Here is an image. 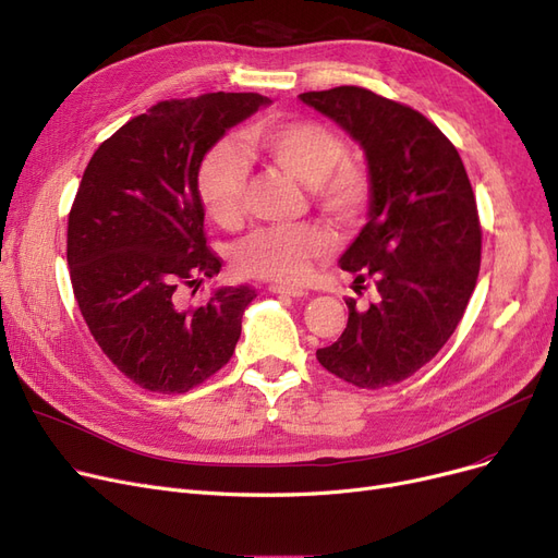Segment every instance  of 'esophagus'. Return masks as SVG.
<instances>
[{
    "mask_svg": "<svg viewBox=\"0 0 558 558\" xmlns=\"http://www.w3.org/2000/svg\"><path fill=\"white\" fill-rule=\"evenodd\" d=\"M268 292L274 294H282V296H292V299H301L305 296V292L301 290V287H290V284H268Z\"/></svg>",
    "mask_w": 558,
    "mask_h": 558,
    "instance_id": "esophagus-1",
    "label": "esophagus"
}]
</instances>
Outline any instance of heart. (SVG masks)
Returning <instances> with one entry per match:
<instances>
[{
    "mask_svg": "<svg viewBox=\"0 0 558 558\" xmlns=\"http://www.w3.org/2000/svg\"><path fill=\"white\" fill-rule=\"evenodd\" d=\"M245 149L264 156L307 183V195L322 214L340 225L356 222L369 204V177L347 158L344 142L324 123L307 119H262L243 133ZM245 165L230 142L206 151L195 172L202 209L232 230L243 218ZM333 234L319 222L271 225L243 236L232 247L239 276L276 282H301L315 262L333 253Z\"/></svg>",
    "mask_w": 558,
    "mask_h": 558,
    "instance_id": "1",
    "label": "heart"
}]
</instances>
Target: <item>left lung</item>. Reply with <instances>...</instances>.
Here are the masks:
<instances>
[{
  "label": "left lung",
  "mask_w": 558,
  "mask_h": 558,
  "mask_svg": "<svg viewBox=\"0 0 558 558\" xmlns=\"http://www.w3.org/2000/svg\"><path fill=\"white\" fill-rule=\"evenodd\" d=\"M365 151L369 218L340 257L354 290L373 282L377 301L347 299L342 336L317 361L359 388L404 381L456 331L481 271L483 232L464 162L452 142L404 102L363 87L305 92Z\"/></svg>",
  "instance_id": "obj_1"
}]
</instances>
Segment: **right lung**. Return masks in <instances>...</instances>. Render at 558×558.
Returning a JSON list of instances; mask_svg holds the SVG:
<instances>
[{
	"mask_svg": "<svg viewBox=\"0 0 558 558\" xmlns=\"http://www.w3.org/2000/svg\"><path fill=\"white\" fill-rule=\"evenodd\" d=\"M266 102L225 92L160 100L102 142L82 174L66 236L73 294L102 354L151 393H189L227 365L257 296L220 287L189 305L181 292L222 264L206 245L197 165Z\"/></svg>",
	"mask_w": 558,
	"mask_h": 558,
	"instance_id": "obj_1",
	"label": "right lung"
}]
</instances>
